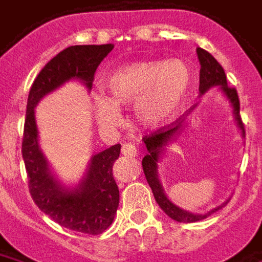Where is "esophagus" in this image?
I'll list each match as a JSON object with an SVG mask.
<instances>
[{
	"mask_svg": "<svg viewBox=\"0 0 262 262\" xmlns=\"http://www.w3.org/2000/svg\"><path fill=\"white\" fill-rule=\"evenodd\" d=\"M122 154L126 156V157H135L137 154V150L133 144H130V143H125V144L122 146Z\"/></svg>",
	"mask_w": 262,
	"mask_h": 262,
	"instance_id": "34e87169",
	"label": "esophagus"
}]
</instances>
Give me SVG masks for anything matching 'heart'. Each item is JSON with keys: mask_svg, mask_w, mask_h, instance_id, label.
Returning <instances> with one entry per match:
<instances>
[{"mask_svg": "<svg viewBox=\"0 0 262 262\" xmlns=\"http://www.w3.org/2000/svg\"><path fill=\"white\" fill-rule=\"evenodd\" d=\"M189 85V70L180 60L142 61L122 67L106 81V94L92 97V109L99 125L115 127L122 120L119 106L135 103L136 119L157 126L176 112Z\"/></svg>", "mask_w": 262, "mask_h": 262, "instance_id": "heart-1", "label": "heart"}]
</instances>
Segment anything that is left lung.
I'll list each match as a JSON object with an SVG mask.
<instances>
[{
	"instance_id": "8db88e82",
	"label": "left lung",
	"mask_w": 262,
	"mask_h": 262,
	"mask_svg": "<svg viewBox=\"0 0 262 262\" xmlns=\"http://www.w3.org/2000/svg\"><path fill=\"white\" fill-rule=\"evenodd\" d=\"M198 59H199V63H201V71H199V91L201 94L206 92L210 88V86L220 85V88L223 90V92L226 94V97L230 99L231 105H233V109H234V116H236L237 123H238V127L242 129L243 136L246 135V130H244V123H243L242 116H240V99H238V94H237L236 88L227 85V78H226L225 70L223 67L219 64V61L214 59L212 54L203 50V49L198 48L196 49ZM184 119L182 118H178L174 122H171L170 125H165L163 127H160L156 132H153L151 135L143 137V140L146 143V147H147L148 153L144 156V159L142 161L143 171H144V176H146V180H147L148 185L153 191V195L156 198V201L159 203V206L165 213L170 216L171 219L177 220V222H181V223H193V222H198V220L206 219L208 216H210L212 213H214L216 210H219L222 206H217V208L212 209L210 212L205 214H195L189 213L187 210H182V209L177 208L174 203H171L168 201V198L165 196L164 191H163V187L159 181V177H157V161H159V154L160 151L163 150L167 143L170 142L171 137L174 136V133H177L178 130H181V126Z\"/></svg>"
}]
</instances>
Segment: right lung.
I'll return each instance as SVG.
<instances>
[{
    "mask_svg": "<svg viewBox=\"0 0 262 262\" xmlns=\"http://www.w3.org/2000/svg\"><path fill=\"white\" fill-rule=\"evenodd\" d=\"M112 49L111 43L64 49L40 70L32 84L26 105L22 157L32 199L56 223L86 234H101L114 222L119 206V189L112 176V167L119 157L120 144L95 154L84 181L70 191L54 180L39 150L35 106L46 94L70 78H80L91 90L98 66Z\"/></svg>",
    "mask_w": 262,
    "mask_h": 262,
    "instance_id": "add662e5",
    "label": "right lung"
}]
</instances>
